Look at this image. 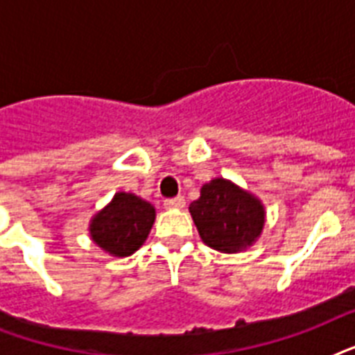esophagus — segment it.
Instances as JSON below:
<instances>
[{"instance_id":"esophagus-1","label":"esophagus","mask_w":355,"mask_h":355,"mask_svg":"<svg viewBox=\"0 0 355 355\" xmlns=\"http://www.w3.org/2000/svg\"><path fill=\"white\" fill-rule=\"evenodd\" d=\"M184 205H186V199H184L182 195H178V197H173V199H166L164 200V206L166 208H184Z\"/></svg>"}]
</instances>
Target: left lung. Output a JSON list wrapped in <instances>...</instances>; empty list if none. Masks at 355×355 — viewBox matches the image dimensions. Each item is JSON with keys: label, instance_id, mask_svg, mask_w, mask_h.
Wrapping results in <instances>:
<instances>
[{"label": "left lung", "instance_id": "1", "mask_svg": "<svg viewBox=\"0 0 355 355\" xmlns=\"http://www.w3.org/2000/svg\"><path fill=\"white\" fill-rule=\"evenodd\" d=\"M189 214L202 241L228 254L250 247L265 223L259 200L225 178L205 184L199 199L189 205Z\"/></svg>", "mask_w": 355, "mask_h": 355}]
</instances>
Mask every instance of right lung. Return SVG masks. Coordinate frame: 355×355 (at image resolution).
I'll list each match as a JSON object with an SVG mask.
<instances>
[{
  "mask_svg": "<svg viewBox=\"0 0 355 355\" xmlns=\"http://www.w3.org/2000/svg\"><path fill=\"white\" fill-rule=\"evenodd\" d=\"M155 223V208L132 193H118L110 205L94 217L92 239L114 256L136 252Z\"/></svg>",
  "mask_w": 355,
  "mask_h": 355,
  "instance_id": "add662e5",
  "label": "right lung"
}]
</instances>
